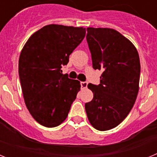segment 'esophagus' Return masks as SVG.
Returning <instances> with one entry per match:
<instances>
[{
    "label": "esophagus",
    "mask_w": 157,
    "mask_h": 157,
    "mask_svg": "<svg viewBox=\"0 0 157 157\" xmlns=\"http://www.w3.org/2000/svg\"><path fill=\"white\" fill-rule=\"evenodd\" d=\"M87 85H88V82H81V87L82 90L87 88Z\"/></svg>",
    "instance_id": "esophagus-1"
}]
</instances>
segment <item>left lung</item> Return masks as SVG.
<instances>
[{"instance_id": "obj_1", "label": "left lung", "mask_w": 157, "mask_h": 157, "mask_svg": "<svg viewBox=\"0 0 157 157\" xmlns=\"http://www.w3.org/2000/svg\"><path fill=\"white\" fill-rule=\"evenodd\" d=\"M86 30L93 67L103 72L99 85L88 84L94 98L86 103L85 109L91 125L105 131L122 123L135 103L141 71L139 55L133 43L114 29Z\"/></svg>"}]
</instances>
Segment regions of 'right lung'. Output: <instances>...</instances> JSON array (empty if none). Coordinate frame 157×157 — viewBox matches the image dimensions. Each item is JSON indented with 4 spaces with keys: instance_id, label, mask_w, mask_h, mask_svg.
Wrapping results in <instances>:
<instances>
[{
    "instance_id": "obj_1",
    "label": "right lung",
    "mask_w": 157,
    "mask_h": 157,
    "mask_svg": "<svg viewBox=\"0 0 157 157\" xmlns=\"http://www.w3.org/2000/svg\"><path fill=\"white\" fill-rule=\"evenodd\" d=\"M86 35V28L50 24L32 34L19 59L23 98L34 120L46 127L61 124L80 90V82L61 67Z\"/></svg>"
}]
</instances>
